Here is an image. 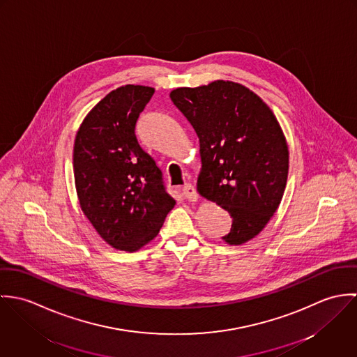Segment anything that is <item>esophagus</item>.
Listing matches in <instances>:
<instances>
[{
	"label": "esophagus",
	"mask_w": 357,
	"mask_h": 357,
	"mask_svg": "<svg viewBox=\"0 0 357 357\" xmlns=\"http://www.w3.org/2000/svg\"><path fill=\"white\" fill-rule=\"evenodd\" d=\"M183 195H184L185 199H188L190 202H197V201H198L197 190H195L194 185H191V184H185V185L183 187Z\"/></svg>",
	"instance_id": "34e87169"
}]
</instances>
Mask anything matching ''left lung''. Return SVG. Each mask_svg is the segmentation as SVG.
Segmentation results:
<instances>
[{
	"label": "left lung",
	"instance_id": "1",
	"mask_svg": "<svg viewBox=\"0 0 357 357\" xmlns=\"http://www.w3.org/2000/svg\"><path fill=\"white\" fill-rule=\"evenodd\" d=\"M170 99L199 139L198 192L232 217L222 239L235 246L249 242L276 213L287 183L289 147L276 116L232 81L177 88Z\"/></svg>",
	"mask_w": 357,
	"mask_h": 357
}]
</instances>
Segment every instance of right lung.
I'll use <instances>...</instances> for the list:
<instances>
[{
  "instance_id": "right-lung-1",
  "label": "right lung",
  "mask_w": 357,
  "mask_h": 357,
  "mask_svg": "<svg viewBox=\"0 0 357 357\" xmlns=\"http://www.w3.org/2000/svg\"><path fill=\"white\" fill-rule=\"evenodd\" d=\"M153 92L143 85L109 92L85 116L74 142L79 206L109 246L129 253L153 241L176 204L135 132Z\"/></svg>"
}]
</instances>
